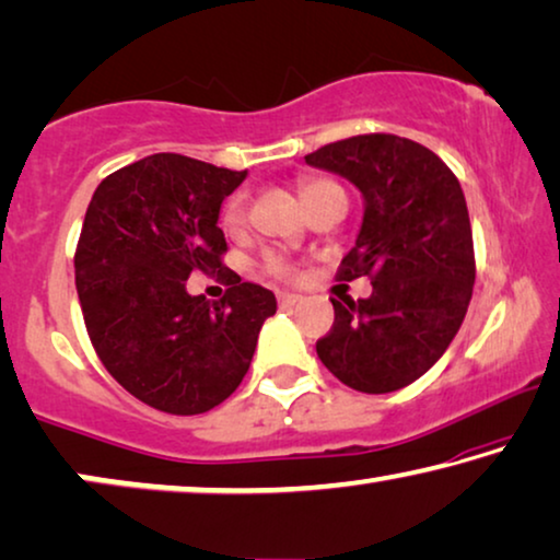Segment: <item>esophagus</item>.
<instances>
[{
  "label": "esophagus",
  "mask_w": 560,
  "mask_h": 560,
  "mask_svg": "<svg viewBox=\"0 0 560 560\" xmlns=\"http://www.w3.org/2000/svg\"><path fill=\"white\" fill-rule=\"evenodd\" d=\"M278 300H280L282 307H293V305L300 303V300H303V295H298V293H280Z\"/></svg>",
  "instance_id": "esophagus-1"
}]
</instances>
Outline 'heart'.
Returning a JSON list of instances; mask_svg holds the SVG:
<instances>
[{
  "label": "heart",
  "mask_w": 560,
  "mask_h": 560,
  "mask_svg": "<svg viewBox=\"0 0 560 560\" xmlns=\"http://www.w3.org/2000/svg\"><path fill=\"white\" fill-rule=\"evenodd\" d=\"M326 184H330V182H320V179L305 182L303 184V197H307V194L315 191V189H320V186H326ZM245 217H247V199H245V194H234V197L224 205L222 222H224L226 230H237V226L245 224ZM265 267L272 275H278V278H290V272H293V270H290V265L282 260V257H278V255L267 257Z\"/></svg>",
  "instance_id": "b5f03b06"
}]
</instances>
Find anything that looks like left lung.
<instances>
[{
	"mask_svg": "<svg viewBox=\"0 0 560 560\" xmlns=\"http://www.w3.org/2000/svg\"><path fill=\"white\" fill-rule=\"evenodd\" d=\"M305 164L361 191V230L338 278L369 275L374 285L366 300H330L336 320L315 343L318 359L355 392L409 386L442 359L472 298V226L457 176L427 145L392 133L328 143Z\"/></svg>",
	"mask_w": 560,
	"mask_h": 560,
	"instance_id": "8db88e82",
	"label": "left lung"
}]
</instances>
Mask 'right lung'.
Instances as JSON below:
<instances>
[{
  "instance_id": "obj_1",
  "label": "right lung",
  "mask_w": 560,
  "mask_h": 560,
  "mask_svg": "<svg viewBox=\"0 0 560 560\" xmlns=\"http://www.w3.org/2000/svg\"><path fill=\"white\" fill-rule=\"evenodd\" d=\"M179 153H153L103 179L88 205L75 288L108 374L166 415H205L253 363L272 290L226 270L222 300L189 295L191 272L222 267V201L245 182Z\"/></svg>"
}]
</instances>
